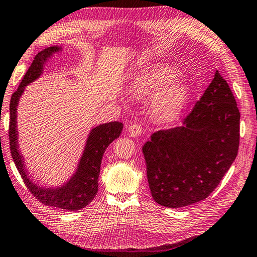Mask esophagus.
<instances>
[{"instance_id":"1","label":"esophagus","mask_w":257,"mask_h":257,"mask_svg":"<svg viewBox=\"0 0 257 257\" xmlns=\"http://www.w3.org/2000/svg\"><path fill=\"white\" fill-rule=\"evenodd\" d=\"M128 133L130 134V136H132V137H137V136H139V135L142 134V127H141V124H138V123L130 124L129 128H128Z\"/></svg>"}]
</instances>
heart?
<instances>
[{
    "instance_id": "heart-1",
    "label": "heart",
    "mask_w": 257,
    "mask_h": 257,
    "mask_svg": "<svg viewBox=\"0 0 257 257\" xmlns=\"http://www.w3.org/2000/svg\"><path fill=\"white\" fill-rule=\"evenodd\" d=\"M179 69L170 64H153L133 78L132 89L139 96L153 98V113L159 120L173 121L190 101V87L179 80Z\"/></svg>"
}]
</instances>
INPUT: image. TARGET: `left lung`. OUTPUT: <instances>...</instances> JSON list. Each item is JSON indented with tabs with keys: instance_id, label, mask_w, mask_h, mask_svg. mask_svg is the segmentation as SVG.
Segmentation results:
<instances>
[{
	"instance_id": "8db88e82",
	"label": "left lung",
	"mask_w": 257,
	"mask_h": 257,
	"mask_svg": "<svg viewBox=\"0 0 257 257\" xmlns=\"http://www.w3.org/2000/svg\"><path fill=\"white\" fill-rule=\"evenodd\" d=\"M240 113L219 71L181 127L160 130L143 146L154 201L170 208L205 199L236 159Z\"/></svg>"
}]
</instances>
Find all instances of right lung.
Wrapping results in <instances>:
<instances>
[{
	"label": "right lung",
	"instance_id": "obj_1",
	"mask_svg": "<svg viewBox=\"0 0 257 257\" xmlns=\"http://www.w3.org/2000/svg\"><path fill=\"white\" fill-rule=\"evenodd\" d=\"M60 52H62V47L50 46L35 56L32 66L29 67L18 89L11 97L9 139H10L12 159L30 193L45 205L67 211H78L88 205L96 196L98 190V176L101 171L104 152L114 139L120 136L123 124L119 121H112V122L102 123L92 128L86 139L84 151L78 162L76 171L64 184L55 187H47L37 184L32 179V176H29V171L26 168L24 155L19 150L17 110H18L20 97L23 96L26 86L37 80L42 76L45 64L49 62V60Z\"/></svg>",
	"mask_w": 257,
	"mask_h": 257
}]
</instances>
